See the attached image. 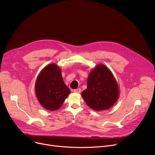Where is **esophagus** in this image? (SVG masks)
I'll return each instance as SVG.
<instances>
[{"label":"esophagus","mask_w":155,"mask_h":155,"mask_svg":"<svg viewBox=\"0 0 155 155\" xmlns=\"http://www.w3.org/2000/svg\"><path fill=\"white\" fill-rule=\"evenodd\" d=\"M73 92H75V93H80L81 92V88H77V89H75L74 91H73Z\"/></svg>","instance_id":"obj_1"}]
</instances>
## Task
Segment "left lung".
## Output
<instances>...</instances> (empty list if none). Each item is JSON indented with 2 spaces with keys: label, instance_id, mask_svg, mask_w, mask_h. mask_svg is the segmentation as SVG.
<instances>
[{
  "label": "left lung",
  "instance_id": "8db88e82",
  "mask_svg": "<svg viewBox=\"0 0 155 155\" xmlns=\"http://www.w3.org/2000/svg\"><path fill=\"white\" fill-rule=\"evenodd\" d=\"M119 87L109 69L104 64L97 65L89 73L87 88L82 96L89 107L99 111L107 110L118 100Z\"/></svg>",
  "mask_w": 155,
  "mask_h": 155
}]
</instances>
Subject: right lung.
I'll list each match as a JSON object with an SVG mask.
<instances>
[{"label": "right lung", "instance_id": "right-lung-1", "mask_svg": "<svg viewBox=\"0 0 155 155\" xmlns=\"http://www.w3.org/2000/svg\"><path fill=\"white\" fill-rule=\"evenodd\" d=\"M35 92L40 104L52 111L60 109L71 92L63 82L60 68L54 63L47 65L39 73Z\"/></svg>", "mask_w": 155, "mask_h": 155}]
</instances>
